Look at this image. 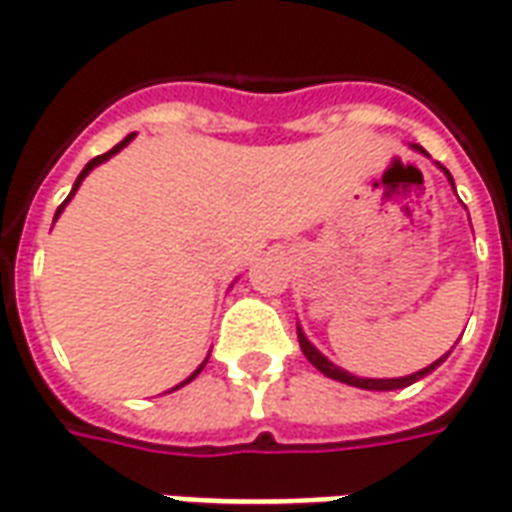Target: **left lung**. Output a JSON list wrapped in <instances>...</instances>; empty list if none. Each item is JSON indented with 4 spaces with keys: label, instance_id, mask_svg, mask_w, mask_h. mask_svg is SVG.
<instances>
[{
    "label": "left lung",
    "instance_id": "1",
    "mask_svg": "<svg viewBox=\"0 0 512 512\" xmlns=\"http://www.w3.org/2000/svg\"><path fill=\"white\" fill-rule=\"evenodd\" d=\"M413 151H419V154H424L427 157V151H424L422 146H411ZM438 168L444 170V176L449 179V184H452V190H455V181H452V176H449V170L444 168V165H438ZM297 339H300V350H303V355H306L311 364L320 369L325 378H333L339 380V383H347V386H355V389H366V391H394V389H405V386H411V383H416V380H422L424 375H430L436 366H441L444 361H447V355H441L438 361H433L430 366H424V369H419V372H413V375H405V378H358V375H353V372H347V369H342V366H336L333 361H328L325 355L314 347V344L308 342L306 333L300 331V325H297Z\"/></svg>",
    "mask_w": 512,
    "mask_h": 512
}]
</instances>
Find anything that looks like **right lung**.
<instances>
[{"label":"right lung","mask_w":512,"mask_h":512,"mask_svg":"<svg viewBox=\"0 0 512 512\" xmlns=\"http://www.w3.org/2000/svg\"><path fill=\"white\" fill-rule=\"evenodd\" d=\"M132 140H134V134H126V137H123L121 143H118V146H115V148H110V151H107V154H101V157L90 159L88 165H85V168H82V173H79V176H76L74 187H71V192H68V198H65L63 204L57 206V212H54V220H57V217L63 215L65 204H68V201H71V198H74V195H76V190H79V184H82V181H85V176H88L90 170H93V168H99L101 162H107V159H110V157H115V154H118V151H121V148H126V146H129V143H132ZM206 361H209V355H206ZM206 361H204V364H201V366H198V369H195V372H192L190 378H187V380H181V383H179V386H176V389H181V386H187V383H190V380H195V378H198V375H201V369H204V366H206ZM176 389H170V391H176Z\"/></svg>","instance_id":"right-lung-1"}]
</instances>
